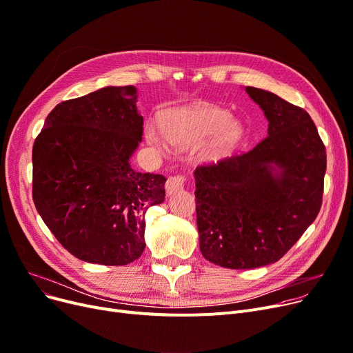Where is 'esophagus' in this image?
Returning <instances> with one entry per match:
<instances>
[{"label":"esophagus","instance_id":"esophagus-1","mask_svg":"<svg viewBox=\"0 0 353 353\" xmlns=\"http://www.w3.org/2000/svg\"><path fill=\"white\" fill-rule=\"evenodd\" d=\"M183 188H185V177L180 174L168 177V180L165 183V192L168 196L183 190Z\"/></svg>","mask_w":353,"mask_h":353}]
</instances>
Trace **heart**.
<instances>
[{
    "mask_svg": "<svg viewBox=\"0 0 353 353\" xmlns=\"http://www.w3.org/2000/svg\"><path fill=\"white\" fill-rule=\"evenodd\" d=\"M242 132L241 122L231 118L228 111L202 105L168 111L164 115V130L152 124L147 127V140L161 150H168L170 143L180 148H190L209 136L201 156L206 161H214L234 150Z\"/></svg>",
    "mask_w": 353,
    "mask_h": 353,
    "instance_id": "1",
    "label": "heart"
}]
</instances>
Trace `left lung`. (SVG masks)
Wrapping results in <instances>:
<instances>
[{
  "label": "left lung",
  "mask_w": 353,
  "mask_h": 353,
  "mask_svg": "<svg viewBox=\"0 0 353 353\" xmlns=\"http://www.w3.org/2000/svg\"><path fill=\"white\" fill-rule=\"evenodd\" d=\"M268 121L251 151L194 170L201 252L232 270L272 264L316 219L326 150L310 115L272 92L245 88Z\"/></svg>",
  "instance_id": "1"
}]
</instances>
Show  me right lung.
<instances>
[{
  "instance_id": "right-lung-1",
  "label": "right lung",
  "mask_w": 353,
  "mask_h": 353,
  "mask_svg": "<svg viewBox=\"0 0 353 353\" xmlns=\"http://www.w3.org/2000/svg\"><path fill=\"white\" fill-rule=\"evenodd\" d=\"M137 88L106 86L65 101L33 145V201L43 222L76 258L125 265L145 248V212L164 202L165 177L130 159L143 140Z\"/></svg>"
}]
</instances>
